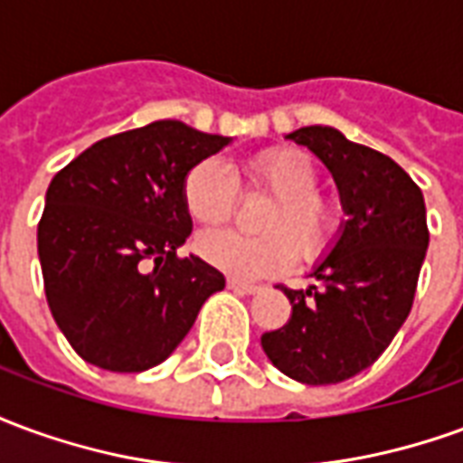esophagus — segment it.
<instances>
[{
    "label": "esophagus",
    "instance_id": "34e87169",
    "mask_svg": "<svg viewBox=\"0 0 463 463\" xmlns=\"http://www.w3.org/2000/svg\"><path fill=\"white\" fill-rule=\"evenodd\" d=\"M228 290L238 292V295H255V292H260L258 285H248V282L241 280H228Z\"/></svg>",
    "mask_w": 463,
    "mask_h": 463
}]
</instances>
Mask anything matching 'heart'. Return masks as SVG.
<instances>
[{
	"label": "heart",
	"mask_w": 463,
	"mask_h": 463,
	"mask_svg": "<svg viewBox=\"0 0 463 463\" xmlns=\"http://www.w3.org/2000/svg\"><path fill=\"white\" fill-rule=\"evenodd\" d=\"M245 185L275 195L262 218L265 235L205 231L195 250L235 280H265L290 270L295 250L302 260H317L340 231V208L317 191L315 163L298 148H268L245 163ZM183 205L193 221L225 222L238 203V183L222 163L201 161L183 178Z\"/></svg>",
	"instance_id": "b5f03b06"
}]
</instances>
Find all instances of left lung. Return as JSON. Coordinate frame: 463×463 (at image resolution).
I'll list each match as a JSON object with an SVG mask.
<instances>
[{
    "instance_id": "8db88e82",
    "label": "left lung",
    "mask_w": 463,
    "mask_h": 463,
    "mask_svg": "<svg viewBox=\"0 0 463 463\" xmlns=\"http://www.w3.org/2000/svg\"><path fill=\"white\" fill-rule=\"evenodd\" d=\"M335 175L347 221L332 252L312 270L320 285L280 290L290 320L260 337L275 367L302 384H337L374 364L407 320L427 255L424 195L384 153L330 126L290 133Z\"/></svg>"
}]
</instances>
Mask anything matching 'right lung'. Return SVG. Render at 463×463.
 Masks as SVG:
<instances>
[{"instance_id":"1","label":"right lung","mask_w":463,"mask_h":463,"mask_svg":"<svg viewBox=\"0 0 463 463\" xmlns=\"http://www.w3.org/2000/svg\"><path fill=\"white\" fill-rule=\"evenodd\" d=\"M228 143L153 121L96 141L52 178L36 248L49 310L79 357L109 372L156 367L225 288L178 248L193 231L183 178Z\"/></svg>"}]
</instances>
